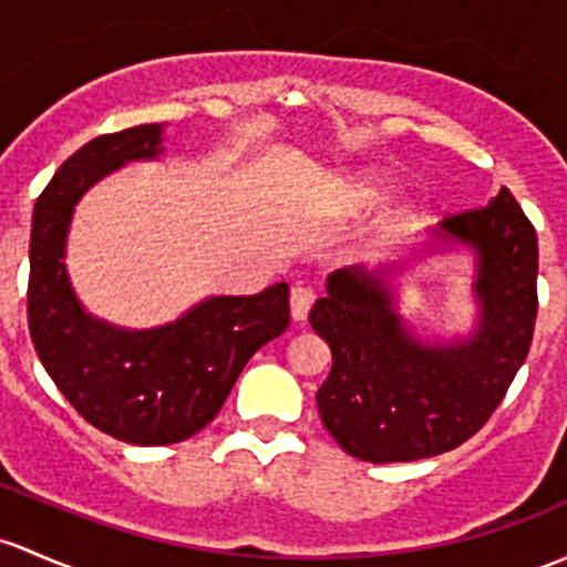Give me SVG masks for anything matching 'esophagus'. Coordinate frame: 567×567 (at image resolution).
Listing matches in <instances>:
<instances>
[{
	"instance_id": "34e87169",
	"label": "esophagus",
	"mask_w": 567,
	"mask_h": 567,
	"mask_svg": "<svg viewBox=\"0 0 567 567\" xmlns=\"http://www.w3.org/2000/svg\"><path fill=\"white\" fill-rule=\"evenodd\" d=\"M315 299H318V296H315V290L309 288V285H296V288L290 290V315H293V320L307 318Z\"/></svg>"
}]
</instances>
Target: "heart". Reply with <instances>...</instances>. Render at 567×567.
Segmentation results:
<instances>
[{
  "mask_svg": "<svg viewBox=\"0 0 567 567\" xmlns=\"http://www.w3.org/2000/svg\"><path fill=\"white\" fill-rule=\"evenodd\" d=\"M350 193L359 204H383L393 195V182H389V176L383 174H374V171H363V174L353 176L350 182Z\"/></svg>",
  "mask_w": 567,
  "mask_h": 567,
  "instance_id": "1",
  "label": "heart"
}]
</instances>
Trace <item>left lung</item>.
<instances>
[{"label": "left lung", "instance_id": "1", "mask_svg": "<svg viewBox=\"0 0 567 567\" xmlns=\"http://www.w3.org/2000/svg\"><path fill=\"white\" fill-rule=\"evenodd\" d=\"M440 247L475 255L478 323L429 344L396 312V266L339 268L309 323L331 348L318 410L331 437L363 462H415L454 451L486 424L527 359L538 315V236L508 187L434 228Z\"/></svg>", "mask_w": 567, "mask_h": 567}]
</instances>
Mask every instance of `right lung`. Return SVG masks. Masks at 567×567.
<instances>
[{
	"label": "right lung",
	"instance_id": "obj_1",
	"mask_svg": "<svg viewBox=\"0 0 567 567\" xmlns=\"http://www.w3.org/2000/svg\"><path fill=\"white\" fill-rule=\"evenodd\" d=\"M163 124L100 135L53 174L34 204L27 315L34 350L70 404L100 432L133 445L193 437L219 413L255 350L288 329V282L258 296H212L157 329H118L81 307L68 266L81 195L133 159L163 154Z\"/></svg>",
	"mask_w": 567,
	"mask_h": 567
}]
</instances>
